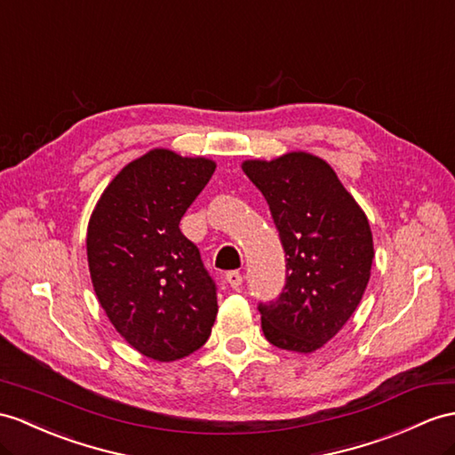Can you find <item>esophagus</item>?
Wrapping results in <instances>:
<instances>
[{
	"instance_id": "esophagus-1",
	"label": "esophagus",
	"mask_w": 455,
	"mask_h": 455,
	"mask_svg": "<svg viewBox=\"0 0 455 455\" xmlns=\"http://www.w3.org/2000/svg\"><path fill=\"white\" fill-rule=\"evenodd\" d=\"M226 282L229 283V287H234V290H237V287H241V283H243V275L239 272H228L226 274Z\"/></svg>"
}]
</instances>
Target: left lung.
Here are the masks:
<instances>
[{"mask_svg": "<svg viewBox=\"0 0 455 455\" xmlns=\"http://www.w3.org/2000/svg\"><path fill=\"white\" fill-rule=\"evenodd\" d=\"M243 172L270 206L285 251V287L259 305L272 346L315 353L346 326L371 280L374 259L367 214L331 165L303 150L245 160Z\"/></svg>", "mask_w": 455, "mask_h": 455, "instance_id": "8db88e82", "label": "left lung"}]
</instances>
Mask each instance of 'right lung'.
I'll use <instances>...</instances> for the list:
<instances>
[{"mask_svg":"<svg viewBox=\"0 0 455 455\" xmlns=\"http://www.w3.org/2000/svg\"><path fill=\"white\" fill-rule=\"evenodd\" d=\"M214 170L210 158L154 148L109 181L88 220L98 301L121 338L154 361L191 355L214 326L216 285L180 229Z\"/></svg>","mask_w":455,"mask_h":455,"instance_id":"1","label":"right lung"}]
</instances>
